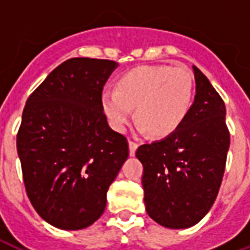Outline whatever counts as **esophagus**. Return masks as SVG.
I'll return each mask as SVG.
<instances>
[{
  "instance_id": "obj_1",
  "label": "esophagus",
  "mask_w": 250,
  "mask_h": 250,
  "mask_svg": "<svg viewBox=\"0 0 250 250\" xmlns=\"http://www.w3.org/2000/svg\"><path fill=\"white\" fill-rule=\"evenodd\" d=\"M128 147H130V155L131 157H134V155H135L136 148H138V143H136V142L130 141V143H128Z\"/></svg>"
}]
</instances>
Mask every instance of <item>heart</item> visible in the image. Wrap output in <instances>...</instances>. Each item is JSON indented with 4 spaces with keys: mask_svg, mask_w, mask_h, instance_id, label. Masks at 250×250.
I'll return each mask as SVG.
<instances>
[{
    "mask_svg": "<svg viewBox=\"0 0 250 250\" xmlns=\"http://www.w3.org/2000/svg\"><path fill=\"white\" fill-rule=\"evenodd\" d=\"M191 100L193 77L188 69L143 65L120 76L116 91H104L102 107L115 131L125 130L135 108L138 130L167 136L184 123Z\"/></svg>",
    "mask_w": 250,
    "mask_h": 250,
    "instance_id": "obj_1",
    "label": "heart"
}]
</instances>
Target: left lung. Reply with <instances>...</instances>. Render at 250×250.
Here are the masks:
<instances>
[{
	"label": "left lung",
	"instance_id": "1",
	"mask_svg": "<svg viewBox=\"0 0 250 250\" xmlns=\"http://www.w3.org/2000/svg\"><path fill=\"white\" fill-rule=\"evenodd\" d=\"M195 96L178 130L161 141L142 145V185L147 214L168 229L198 224L220 190L230 134L224 100L208 77L193 66Z\"/></svg>",
	"mask_w": 250,
	"mask_h": 250
}]
</instances>
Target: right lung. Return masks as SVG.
<instances>
[{"mask_svg": "<svg viewBox=\"0 0 250 250\" xmlns=\"http://www.w3.org/2000/svg\"><path fill=\"white\" fill-rule=\"evenodd\" d=\"M118 62L75 57L46 76L25 104L17 152L30 204L62 230L92 225L128 158V142L107 123L102 92Z\"/></svg>", "mask_w": 250, "mask_h": 250, "instance_id": "right-lung-1", "label": "right lung"}]
</instances>
